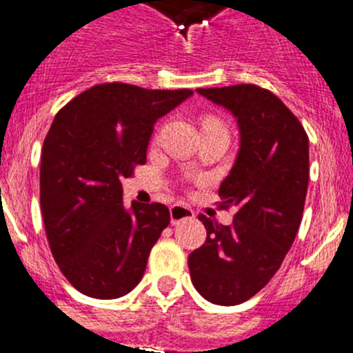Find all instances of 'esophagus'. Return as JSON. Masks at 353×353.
<instances>
[{"label": "esophagus", "mask_w": 353, "mask_h": 353, "mask_svg": "<svg viewBox=\"0 0 353 353\" xmlns=\"http://www.w3.org/2000/svg\"><path fill=\"white\" fill-rule=\"evenodd\" d=\"M170 218H172V225H180L181 221H187V219H194L195 212L190 208L181 204H175L170 208Z\"/></svg>", "instance_id": "34e87169"}]
</instances>
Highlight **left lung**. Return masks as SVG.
I'll list each match as a JSON object with an SVG mask.
<instances>
[{"label": "left lung", "instance_id": "8db88e82", "mask_svg": "<svg viewBox=\"0 0 353 353\" xmlns=\"http://www.w3.org/2000/svg\"><path fill=\"white\" fill-rule=\"evenodd\" d=\"M236 118L240 149L221 181L230 226L204 214V245L188 256L195 290L216 305H239L274 276L294 243L309 185V137L295 114L263 87L197 89Z\"/></svg>", "mask_w": 353, "mask_h": 353}]
</instances>
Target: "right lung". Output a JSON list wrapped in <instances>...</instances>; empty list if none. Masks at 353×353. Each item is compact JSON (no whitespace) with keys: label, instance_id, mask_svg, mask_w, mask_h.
Returning a JSON list of instances; mask_svg holds the SVG:
<instances>
[{"label":"right lung","instance_id":"obj_1","mask_svg":"<svg viewBox=\"0 0 353 353\" xmlns=\"http://www.w3.org/2000/svg\"><path fill=\"white\" fill-rule=\"evenodd\" d=\"M192 90L99 83L58 111L41 156V211L66 280L92 299H118L144 276L170 225L165 204L123 205L121 178L145 163L154 123Z\"/></svg>","mask_w":353,"mask_h":353}]
</instances>
